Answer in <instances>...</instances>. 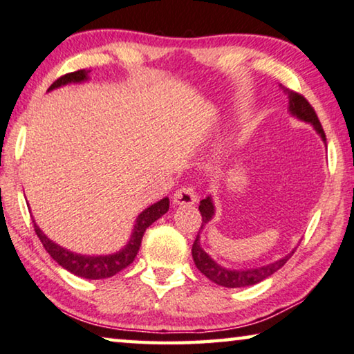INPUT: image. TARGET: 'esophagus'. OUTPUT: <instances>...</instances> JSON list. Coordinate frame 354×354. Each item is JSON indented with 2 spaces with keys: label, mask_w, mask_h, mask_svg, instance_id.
Instances as JSON below:
<instances>
[{
  "label": "esophagus",
  "mask_w": 354,
  "mask_h": 354,
  "mask_svg": "<svg viewBox=\"0 0 354 354\" xmlns=\"http://www.w3.org/2000/svg\"><path fill=\"white\" fill-rule=\"evenodd\" d=\"M174 204L176 205H193L198 201L194 189L192 187H182L174 193Z\"/></svg>",
  "instance_id": "esophagus-1"
}]
</instances>
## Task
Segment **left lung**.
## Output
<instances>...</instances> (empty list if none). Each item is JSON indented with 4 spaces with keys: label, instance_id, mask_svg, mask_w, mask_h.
I'll return each instance as SVG.
<instances>
[{
    "label": "left lung",
    "instance_id": "left-lung-1",
    "mask_svg": "<svg viewBox=\"0 0 354 354\" xmlns=\"http://www.w3.org/2000/svg\"><path fill=\"white\" fill-rule=\"evenodd\" d=\"M288 97H290V112L292 113V115L301 118V120H304V122L312 123L313 128L317 129V133L322 136V139L326 142L324 129L322 127V123H319V120H318V115H317V112H315V109L310 106V102L302 95L295 93V91H288ZM214 210H215L214 203H212L210 198H205L201 201L199 212H201V216H203L201 230L205 226V223H209L212 220V216H214V214H215ZM192 253H193L196 268L203 272V274L207 277L209 280L214 281V283L225 286V288H242V286L257 285V283H259V281L268 279V277H270L272 274H275V272L280 268H283L286 261L292 257V253L295 252L290 253L285 258L275 261V263L263 266V268L245 269V270H242V269L241 270H230V269H225L220 264H216L215 261L212 259L203 248H201L199 232H198V236H196L194 242H193Z\"/></svg>",
    "mask_w": 354,
    "mask_h": 354
}]
</instances>
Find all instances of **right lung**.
Wrapping results in <instances>:
<instances>
[{
    "label": "right lung",
    "instance_id": "1",
    "mask_svg": "<svg viewBox=\"0 0 354 354\" xmlns=\"http://www.w3.org/2000/svg\"><path fill=\"white\" fill-rule=\"evenodd\" d=\"M82 80H86V71H74V73H68L62 75V77H58L48 90H53L57 88V86L66 85L71 82H82ZM167 210H169V199L167 198L161 199L156 204L150 205L149 209H145L142 214L138 216V220H136L131 239H129L127 247L113 254H106V257H86V254H77L69 252V250L57 245L55 242H52L50 239L39 230V226L36 225L35 220H32V225H35V232L37 234V237H39L42 245L47 250V253L50 254L63 269L69 270L71 274L77 277H82V279L100 280L109 279V277L118 274V272L128 268V266L133 263L136 254L139 252L145 230L151 225V223L165 215Z\"/></svg>",
    "mask_w": 354,
    "mask_h": 354
}]
</instances>
